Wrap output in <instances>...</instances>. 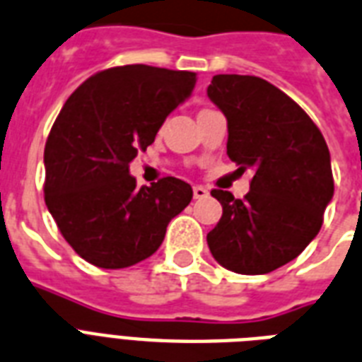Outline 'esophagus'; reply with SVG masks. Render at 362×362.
I'll list each match as a JSON object with an SVG mask.
<instances>
[{"mask_svg":"<svg viewBox=\"0 0 362 362\" xmlns=\"http://www.w3.org/2000/svg\"><path fill=\"white\" fill-rule=\"evenodd\" d=\"M192 192H194L196 200H202V198H207V196H209V190H207L206 187H200V185H196L194 189H192Z\"/></svg>","mask_w":362,"mask_h":362,"instance_id":"esophagus-1","label":"esophagus"}]
</instances>
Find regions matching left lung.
I'll list each match as a JSON object with an SVG mask.
<instances>
[{
    "mask_svg": "<svg viewBox=\"0 0 362 362\" xmlns=\"http://www.w3.org/2000/svg\"><path fill=\"white\" fill-rule=\"evenodd\" d=\"M207 98L228 124L226 155L253 179L243 200L211 190L223 217L207 234L226 270L259 276L287 264L323 225L334 194L330 153L304 109L253 75H215Z\"/></svg>",
    "mask_w": 362,
    "mask_h": 362,
    "instance_id": "left-lung-1",
    "label": "left lung"
}]
</instances>
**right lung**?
<instances>
[{"instance_id":"add662e5","label":"right lung","mask_w":362,"mask_h":362,"mask_svg":"<svg viewBox=\"0 0 362 362\" xmlns=\"http://www.w3.org/2000/svg\"><path fill=\"white\" fill-rule=\"evenodd\" d=\"M196 74L111 67L67 98L45 145V202L75 253L98 268H128L160 247L192 187L164 177L136 189L130 162L147 149Z\"/></svg>"}]
</instances>
